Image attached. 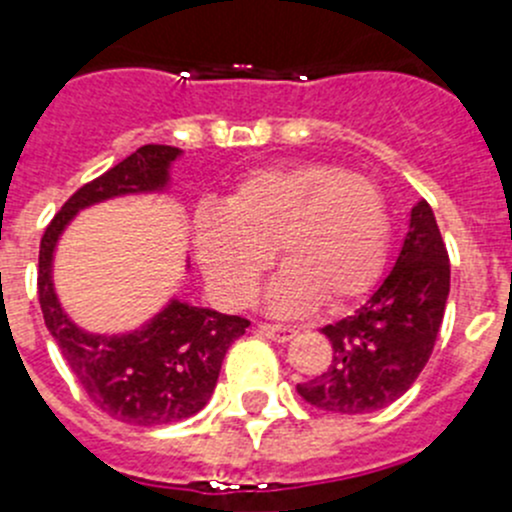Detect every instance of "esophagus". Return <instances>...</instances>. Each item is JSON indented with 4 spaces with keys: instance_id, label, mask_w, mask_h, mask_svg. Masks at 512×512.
<instances>
[{
    "instance_id": "34e87169",
    "label": "esophagus",
    "mask_w": 512,
    "mask_h": 512,
    "mask_svg": "<svg viewBox=\"0 0 512 512\" xmlns=\"http://www.w3.org/2000/svg\"><path fill=\"white\" fill-rule=\"evenodd\" d=\"M257 332H260L262 337L272 339V342H280V344H285V342H289V339L297 337V329L280 327V324H260V327H257Z\"/></svg>"
}]
</instances>
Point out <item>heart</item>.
Wrapping results in <instances>:
<instances>
[{"label": "heart", "mask_w": 512, "mask_h": 512, "mask_svg": "<svg viewBox=\"0 0 512 512\" xmlns=\"http://www.w3.org/2000/svg\"><path fill=\"white\" fill-rule=\"evenodd\" d=\"M391 220L374 180L342 165L304 163L245 175L225 198L223 213L195 223V250L210 287L240 307L272 262L285 267L267 289L275 314H304L322 299L344 307L379 277Z\"/></svg>", "instance_id": "obj_1"}]
</instances>
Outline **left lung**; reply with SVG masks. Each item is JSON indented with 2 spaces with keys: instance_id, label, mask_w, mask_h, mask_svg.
Instances as JSON below:
<instances>
[{
  "instance_id": "8db88e82",
  "label": "left lung",
  "mask_w": 512,
  "mask_h": 512,
  "mask_svg": "<svg viewBox=\"0 0 512 512\" xmlns=\"http://www.w3.org/2000/svg\"><path fill=\"white\" fill-rule=\"evenodd\" d=\"M451 292V265L426 200L411 208L394 270L352 317L327 324L332 364L299 396L334 414H369L394 404L414 386L441 329Z\"/></svg>"
}]
</instances>
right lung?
<instances>
[{"instance_id": "right-lung-1", "label": "right lung", "mask_w": 512, "mask_h": 512, "mask_svg": "<svg viewBox=\"0 0 512 512\" xmlns=\"http://www.w3.org/2000/svg\"><path fill=\"white\" fill-rule=\"evenodd\" d=\"M180 153L173 146H141L76 190L46 227L39 247V304L46 329L89 399L131 426H163L198 414L213 396L227 349L250 322L170 299L151 322L133 332H86L71 322L56 297L54 250L79 210L121 195L163 193L170 165Z\"/></svg>"}]
</instances>
